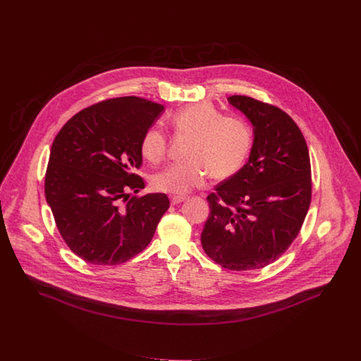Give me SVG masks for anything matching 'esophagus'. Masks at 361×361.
Instances as JSON below:
<instances>
[{
  "instance_id": "esophagus-1",
  "label": "esophagus",
  "mask_w": 361,
  "mask_h": 361,
  "mask_svg": "<svg viewBox=\"0 0 361 361\" xmlns=\"http://www.w3.org/2000/svg\"><path fill=\"white\" fill-rule=\"evenodd\" d=\"M184 200H187V196H177V195H174V196H171L170 197V203L174 206V204H178V203H181V202H184Z\"/></svg>"
}]
</instances>
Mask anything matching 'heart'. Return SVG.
I'll use <instances>...</instances> for the list:
<instances>
[{
    "mask_svg": "<svg viewBox=\"0 0 361 361\" xmlns=\"http://www.w3.org/2000/svg\"><path fill=\"white\" fill-rule=\"evenodd\" d=\"M170 124L177 135L192 136L188 161L171 164L152 177L157 191L184 195L215 178L232 177L245 165L252 145L254 130L238 116H222L209 102H200L176 111ZM168 149V136L159 128L147 129L140 140V154L149 164H159Z\"/></svg>",
    "mask_w": 361,
    "mask_h": 361,
    "instance_id": "1",
    "label": "heart"
}]
</instances>
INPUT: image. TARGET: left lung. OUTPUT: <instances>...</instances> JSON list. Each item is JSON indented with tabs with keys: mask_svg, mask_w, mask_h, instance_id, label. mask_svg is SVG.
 Masks as SVG:
<instances>
[{
	"mask_svg": "<svg viewBox=\"0 0 361 361\" xmlns=\"http://www.w3.org/2000/svg\"><path fill=\"white\" fill-rule=\"evenodd\" d=\"M254 126L247 164L207 196L202 247L225 269L266 267L301 229L311 203V162L296 123L279 107L245 95L228 98Z\"/></svg>",
	"mask_w": 361,
	"mask_h": 361,
	"instance_id": "8db88e82",
	"label": "left lung"
}]
</instances>
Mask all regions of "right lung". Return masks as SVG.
Returning <instances> with one entry per match:
<instances>
[{
	"mask_svg": "<svg viewBox=\"0 0 361 361\" xmlns=\"http://www.w3.org/2000/svg\"><path fill=\"white\" fill-rule=\"evenodd\" d=\"M165 107L137 97L106 99L75 114L56 136L44 196L71 251L85 262L116 266L142 252L169 209L165 193L142 197L135 170L140 140Z\"/></svg>",
	"mask_w": 361,
	"mask_h": 361,
	"instance_id": "add662e5",
	"label": "right lung"
}]
</instances>
